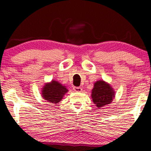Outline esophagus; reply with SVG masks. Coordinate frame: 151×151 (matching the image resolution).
<instances>
[{
    "mask_svg": "<svg viewBox=\"0 0 151 151\" xmlns=\"http://www.w3.org/2000/svg\"><path fill=\"white\" fill-rule=\"evenodd\" d=\"M73 89H74V92H82V88L80 87H74Z\"/></svg>",
    "mask_w": 151,
    "mask_h": 151,
    "instance_id": "obj_1",
    "label": "esophagus"
}]
</instances>
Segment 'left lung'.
Segmentation results:
<instances>
[{"mask_svg":"<svg viewBox=\"0 0 151 151\" xmlns=\"http://www.w3.org/2000/svg\"><path fill=\"white\" fill-rule=\"evenodd\" d=\"M115 97V92L110 84L102 80L96 82L92 91V98L97 107H102L110 104Z\"/></svg>","mask_w":151,"mask_h":151,"instance_id":"obj_1","label":"left lung"}]
</instances>
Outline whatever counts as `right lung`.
<instances>
[{"instance_id": "1", "label": "right lung", "mask_w": 151, "mask_h": 151, "mask_svg": "<svg viewBox=\"0 0 151 151\" xmlns=\"http://www.w3.org/2000/svg\"><path fill=\"white\" fill-rule=\"evenodd\" d=\"M68 89L62 84L55 80L51 81L50 83L45 84L42 89V97L49 102L57 104L62 99L64 94L67 93Z\"/></svg>"}]
</instances>
